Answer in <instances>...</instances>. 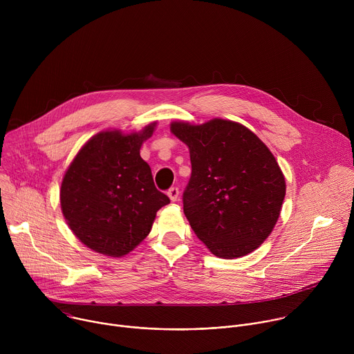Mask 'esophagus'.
<instances>
[{
  "mask_svg": "<svg viewBox=\"0 0 354 354\" xmlns=\"http://www.w3.org/2000/svg\"><path fill=\"white\" fill-rule=\"evenodd\" d=\"M168 196H169L171 201H176V200H178V197H179V189H178L176 186L171 187V189L168 190Z\"/></svg>",
  "mask_w": 354,
  "mask_h": 354,
  "instance_id": "esophagus-1",
  "label": "esophagus"
}]
</instances>
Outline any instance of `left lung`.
Returning a JSON list of instances; mask_svg holds the SVG:
<instances>
[{"mask_svg": "<svg viewBox=\"0 0 354 354\" xmlns=\"http://www.w3.org/2000/svg\"><path fill=\"white\" fill-rule=\"evenodd\" d=\"M189 147L192 176L183 213L213 255L241 258L273 231L286 196L284 175L265 142L245 126L213 119L203 124L172 122Z\"/></svg>", "mask_w": 354, "mask_h": 354, "instance_id": "obj_1", "label": "left lung"}]
</instances>
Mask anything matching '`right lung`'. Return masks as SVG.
I'll return each instance as SVG.
<instances>
[{
	"mask_svg": "<svg viewBox=\"0 0 354 354\" xmlns=\"http://www.w3.org/2000/svg\"><path fill=\"white\" fill-rule=\"evenodd\" d=\"M157 123L138 133L106 130L88 140L62 182L60 205L74 235L89 249L120 258L151 231L157 212L169 203L140 157Z\"/></svg>",
	"mask_w": 354,
	"mask_h": 354,
	"instance_id": "obj_1",
	"label": "right lung"
}]
</instances>
